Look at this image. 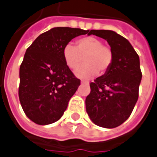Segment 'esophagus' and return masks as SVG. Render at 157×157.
<instances>
[{"label": "esophagus", "mask_w": 157, "mask_h": 157, "mask_svg": "<svg viewBox=\"0 0 157 157\" xmlns=\"http://www.w3.org/2000/svg\"><path fill=\"white\" fill-rule=\"evenodd\" d=\"M81 83H82V84L88 85L89 84V82H88V81H85V80H82V81H81Z\"/></svg>", "instance_id": "1"}]
</instances>
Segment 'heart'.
I'll return each mask as SVG.
<instances>
[{
	"label": "heart",
	"mask_w": 157,
	"mask_h": 157,
	"mask_svg": "<svg viewBox=\"0 0 157 157\" xmlns=\"http://www.w3.org/2000/svg\"><path fill=\"white\" fill-rule=\"evenodd\" d=\"M64 61L69 68L75 70L82 62H84L75 71V75L81 79H88L96 76L100 71L104 74L110 68L113 60L111 48L103 44L100 39L86 36L78 40L75 47L66 44L62 50Z\"/></svg>",
	"instance_id": "heart-1"
}]
</instances>
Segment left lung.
<instances>
[{
    "label": "left lung",
    "mask_w": 157,
    "mask_h": 157,
    "mask_svg": "<svg viewBox=\"0 0 157 157\" xmlns=\"http://www.w3.org/2000/svg\"><path fill=\"white\" fill-rule=\"evenodd\" d=\"M89 35L105 39L113 53L110 68L90 83L86 110L94 123L115 128L128 119L139 98L142 79L140 57L126 38L109 30H91Z\"/></svg>",
    "instance_id": "left-lung-1"
}]
</instances>
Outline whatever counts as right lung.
<instances>
[{
    "label": "right lung",
    "mask_w": 157,
    "mask_h": 157,
    "mask_svg": "<svg viewBox=\"0 0 157 157\" xmlns=\"http://www.w3.org/2000/svg\"><path fill=\"white\" fill-rule=\"evenodd\" d=\"M89 30L54 27L41 34L28 48L19 70L18 96L25 114L38 125L61 118L80 80L66 66L62 50Z\"/></svg>",
    "instance_id": "1"
}]
</instances>
